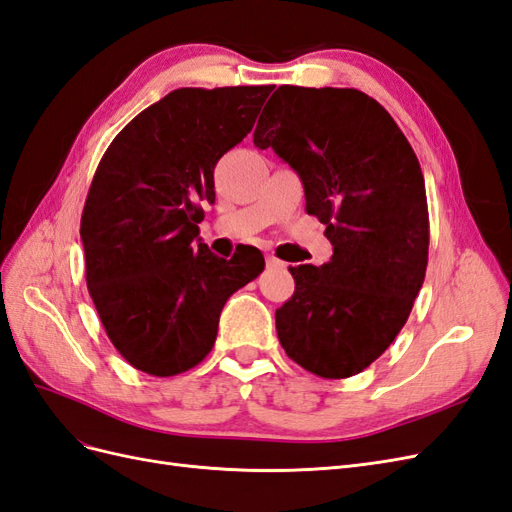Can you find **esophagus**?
Here are the masks:
<instances>
[{
  "mask_svg": "<svg viewBox=\"0 0 512 512\" xmlns=\"http://www.w3.org/2000/svg\"><path fill=\"white\" fill-rule=\"evenodd\" d=\"M267 267H271V269H284L286 262L280 260V258H275L273 254H267Z\"/></svg>",
  "mask_w": 512,
  "mask_h": 512,
  "instance_id": "esophagus-1",
  "label": "esophagus"
}]
</instances>
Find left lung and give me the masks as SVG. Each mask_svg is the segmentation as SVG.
<instances>
[{
    "instance_id": "8db88e82",
    "label": "left lung",
    "mask_w": 512,
    "mask_h": 512,
    "mask_svg": "<svg viewBox=\"0 0 512 512\" xmlns=\"http://www.w3.org/2000/svg\"><path fill=\"white\" fill-rule=\"evenodd\" d=\"M254 145L297 170L305 211L333 245L322 267H290L294 294L275 312L277 337L303 369L350 378L393 344L425 280L421 164L386 108L359 89L277 87Z\"/></svg>"
}]
</instances>
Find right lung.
<instances>
[{"label": "right lung", "mask_w": 512, "mask_h": 512, "mask_svg": "<svg viewBox=\"0 0 512 512\" xmlns=\"http://www.w3.org/2000/svg\"><path fill=\"white\" fill-rule=\"evenodd\" d=\"M181 87L108 145L81 215L85 280L102 327L134 369L168 378L211 352L228 297L265 269L252 245L224 260L200 243L213 168L252 132L271 94Z\"/></svg>", "instance_id": "1"}]
</instances>
